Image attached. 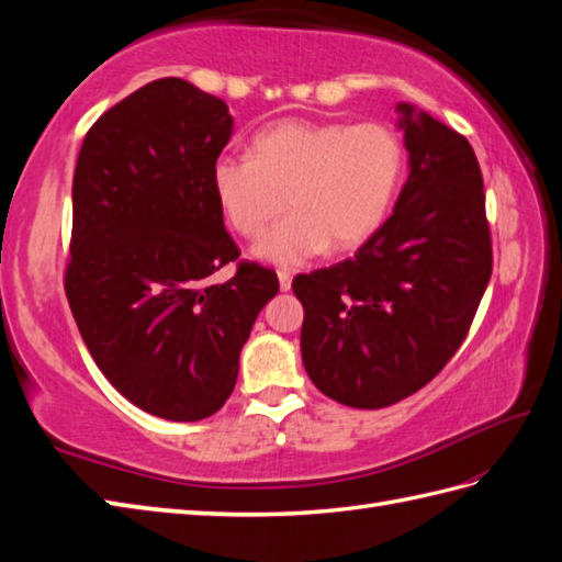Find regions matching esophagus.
<instances>
[{"instance_id": "34e87169", "label": "esophagus", "mask_w": 562, "mask_h": 562, "mask_svg": "<svg viewBox=\"0 0 562 562\" xmlns=\"http://www.w3.org/2000/svg\"><path fill=\"white\" fill-rule=\"evenodd\" d=\"M278 280H280V290L282 292H290L292 290V272L288 268H280L278 270Z\"/></svg>"}]
</instances>
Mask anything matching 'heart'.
<instances>
[{"label":"heart","instance_id":"heart-1","mask_svg":"<svg viewBox=\"0 0 562 562\" xmlns=\"http://www.w3.org/2000/svg\"><path fill=\"white\" fill-rule=\"evenodd\" d=\"M401 171V139L384 123L284 117L258 130L250 157L214 159L210 186L222 217L246 238L278 217L284 195L290 214L254 246V258L302 266L328 248L364 244L384 222Z\"/></svg>","mask_w":562,"mask_h":562}]
</instances>
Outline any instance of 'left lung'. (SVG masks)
I'll use <instances>...</instances> for the list:
<instances>
[{
	"label": "left lung",
	"mask_w": 562,
	"mask_h": 562,
	"mask_svg": "<svg viewBox=\"0 0 562 562\" xmlns=\"http://www.w3.org/2000/svg\"><path fill=\"white\" fill-rule=\"evenodd\" d=\"M408 178L391 217L333 268L296 274L302 360L350 408H386L459 350L493 272L479 159L457 130L398 103Z\"/></svg>",
	"instance_id": "8db88e82"
}]
</instances>
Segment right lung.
<instances>
[{
  "mask_svg": "<svg viewBox=\"0 0 562 562\" xmlns=\"http://www.w3.org/2000/svg\"><path fill=\"white\" fill-rule=\"evenodd\" d=\"M234 133L229 105L186 79H157L83 137L71 186L65 290L103 376L137 408L195 423L232 396L238 355L278 274L241 262L210 169Z\"/></svg>",
  "mask_w": 562,
  "mask_h": 562,
  "instance_id": "add662e5",
  "label": "right lung"
}]
</instances>
